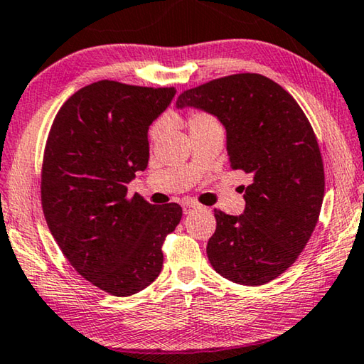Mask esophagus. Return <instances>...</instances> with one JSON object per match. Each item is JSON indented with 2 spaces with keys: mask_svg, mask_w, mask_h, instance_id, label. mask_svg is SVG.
I'll use <instances>...</instances> for the list:
<instances>
[{
  "mask_svg": "<svg viewBox=\"0 0 364 364\" xmlns=\"http://www.w3.org/2000/svg\"><path fill=\"white\" fill-rule=\"evenodd\" d=\"M201 210L200 205L196 203H183V214H192L193 211Z\"/></svg>",
  "mask_w": 364,
  "mask_h": 364,
  "instance_id": "1",
  "label": "esophagus"
}]
</instances>
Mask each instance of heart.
<instances>
[{"label":"heart","instance_id":"heart-1","mask_svg":"<svg viewBox=\"0 0 364 364\" xmlns=\"http://www.w3.org/2000/svg\"><path fill=\"white\" fill-rule=\"evenodd\" d=\"M187 124H188L190 132H193V130H196V129H203V127H210V126H219V122H218L216 117H214L213 114H210V112L201 111V109L190 111L188 116H187ZM159 132H161L159 124H154V126L150 129V139L151 140H156Z\"/></svg>","mask_w":364,"mask_h":364}]
</instances>
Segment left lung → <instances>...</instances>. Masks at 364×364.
Returning <instances> with one entry per match:
<instances>
[{
    "mask_svg": "<svg viewBox=\"0 0 364 364\" xmlns=\"http://www.w3.org/2000/svg\"><path fill=\"white\" fill-rule=\"evenodd\" d=\"M177 106L218 116L228 130L230 168L253 177L242 188V216L214 210L208 259L232 282H271L295 263L319 219L324 164L311 124L287 90L252 73L190 88Z\"/></svg>",
    "mask_w": 364,
    "mask_h": 364,
    "instance_id": "obj_1",
    "label": "left lung"
}]
</instances>
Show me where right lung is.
I'll list each match as a JSON object with an SVG mask.
<instances>
[{
    "label": "right lung",
    "mask_w": 364,
    "mask_h": 364,
    "mask_svg": "<svg viewBox=\"0 0 364 364\" xmlns=\"http://www.w3.org/2000/svg\"><path fill=\"white\" fill-rule=\"evenodd\" d=\"M174 87L100 80L58 111L41 164V208L70 266L95 287L129 296L163 269V243L181 223L177 203L154 206L127 183L150 158L148 127Z\"/></svg>",
    "instance_id": "obj_1"
}]
</instances>
